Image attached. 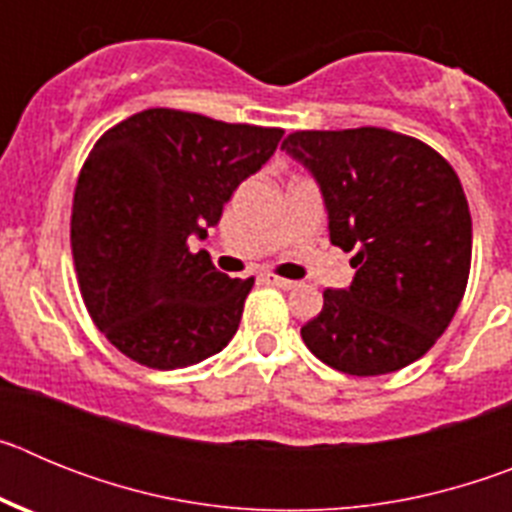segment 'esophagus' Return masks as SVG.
I'll return each instance as SVG.
<instances>
[{
    "instance_id": "esophagus-1",
    "label": "esophagus",
    "mask_w": 512,
    "mask_h": 512,
    "mask_svg": "<svg viewBox=\"0 0 512 512\" xmlns=\"http://www.w3.org/2000/svg\"><path fill=\"white\" fill-rule=\"evenodd\" d=\"M261 279H264L266 284H274V287H279V289H295L297 287V282H292V279L277 277V274H264Z\"/></svg>"
}]
</instances>
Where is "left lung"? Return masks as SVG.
I'll list each match as a JSON object with an SVG mask.
<instances>
[{
	"label": "left lung",
	"mask_w": 512,
	"mask_h": 512,
	"mask_svg": "<svg viewBox=\"0 0 512 512\" xmlns=\"http://www.w3.org/2000/svg\"><path fill=\"white\" fill-rule=\"evenodd\" d=\"M282 151L318 182L330 243L354 251L348 289H325L302 341L323 364L377 377L431 351L472 264L459 176L423 140L384 128L297 130Z\"/></svg>",
	"instance_id": "8db88e82"
}]
</instances>
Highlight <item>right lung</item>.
I'll list each match as a JSON object with an SVG mask.
<instances>
[{
	"mask_svg": "<svg viewBox=\"0 0 512 512\" xmlns=\"http://www.w3.org/2000/svg\"><path fill=\"white\" fill-rule=\"evenodd\" d=\"M282 135L153 107L94 143L76 182L71 248L94 325L128 359L182 369L235 336L253 277L230 279L187 241L207 238Z\"/></svg>",
	"mask_w": 512,
	"mask_h": 512,
	"instance_id": "add662e5",
	"label": "right lung"
}]
</instances>
